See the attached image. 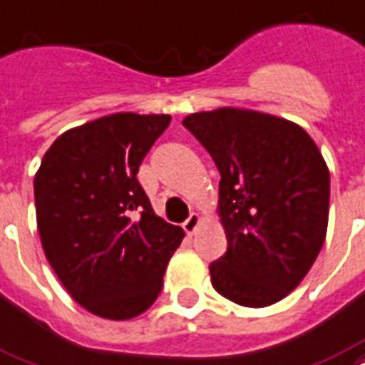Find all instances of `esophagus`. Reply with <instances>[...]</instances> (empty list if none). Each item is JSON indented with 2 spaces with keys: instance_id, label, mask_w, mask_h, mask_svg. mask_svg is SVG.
Here are the masks:
<instances>
[{
  "instance_id": "obj_1",
  "label": "esophagus",
  "mask_w": 365,
  "mask_h": 365,
  "mask_svg": "<svg viewBox=\"0 0 365 365\" xmlns=\"http://www.w3.org/2000/svg\"><path fill=\"white\" fill-rule=\"evenodd\" d=\"M199 222H201L199 214H189V218L183 222V230H185V233H187V235H193L197 226H199Z\"/></svg>"
}]
</instances>
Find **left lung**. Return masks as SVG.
Masks as SVG:
<instances>
[{
  "label": "left lung",
  "mask_w": 365,
  "mask_h": 365,
  "mask_svg": "<svg viewBox=\"0 0 365 365\" xmlns=\"http://www.w3.org/2000/svg\"><path fill=\"white\" fill-rule=\"evenodd\" d=\"M220 172L227 250L210 264L212 287L249 308L287 297L318 258L329 218V170L293 122L243 108L183 118Z\"/></svg>",
  "instance_id": "obj_1"
}]
</instances>
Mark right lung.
Masks as SVG:
<instances>
[{
	"label": "right lung",
	"mask_w": 365,
	"mask_h": 365,
	"mask_svg": "<svg viewBox=\"0 0 365 365\" xmlns=\"http://www.w3.org/2000/svg\"><path fill=\"white\" fill-rule=\"evenodd\" d=\"M168 115L103 116L55 139L34 178L41 247L71 297L96 316L130 319L163 291L183 230L158 218L138 170Z\"/></svg>",
	"instance_id": "right-lung-1"
}]
</instances>
